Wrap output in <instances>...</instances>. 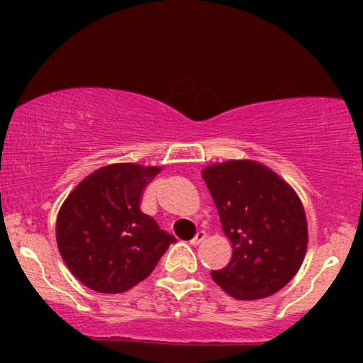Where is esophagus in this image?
I'll return each instance as SVG.
<instances>
[{"mask_svg": "<svg viewBox=\"0 0 363 363\" xmlns=\"http://www.w3.org/2000/svg\"><path fill=\"white\" fill-rule=\"evenodd\" d=\"M205 239H206V232H205V230H199L198 234L194 235V239L191 240V244H193V245H199Z\"/></svg>", "mask_w": 363, "mask_h": 363, "instance_id": "1", "label": "esophagus"}]
</instances>
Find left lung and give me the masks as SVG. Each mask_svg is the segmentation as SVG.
Returning <instances> with one entry per match:
<instances>
[{"label":"left lung","mask_w":363,"mask_h":363,"mask_svg":"<svg viewBox=\"0 0 363 363\" xmlns=\"http://www.w3.org/2000/svg\"><path fill=\"white\" fill-rule=\"evenodd\" d=\"M201 176L232 244L230 262L211 278L237 301L280 291L301 269L309 242L298 194L274 170L247 158L210 164Z\"/></svg>","instance_id":"8db88e82"}]
</instances>
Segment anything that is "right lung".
Returning <instances> with one entry per match:
<instances>
[{
  "mask_svg": "<svg viewBox=\"0 0 363 363\" xmlns=\"http://www.w3.org/2000/svg\"><path fill=\"white\" fill-rule=\"evenodd\" d=\"M162 167L111 164L78 184L60 208L56 240L77 280L121 294L150 277L176 237L140 210L145 187Z\"/></svg>",
  "mask_w": 363,
  "mask_h": 363,
  "instance_id": "add662e5",
  "label": "right lung"
}]
</instances>
